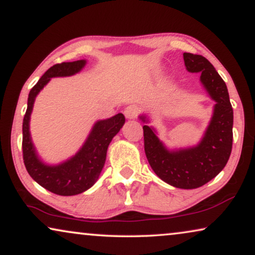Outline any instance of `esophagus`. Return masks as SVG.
Here are the masks:
<instances>
[{"label":"esophagus","instance_id":"esophagus-1","mask_svg":"<svg viewBox=\"0 0 255 255\" xmlns=\"http://www.w3.org/2000/svg\"><path fill=\"white\" fill-rule=\"evenodd\" d=\"M138 111V107L136 105H128L126 109H125L124 114L127 119H135V118L137 117Z\"/></svg>","mask_w":255,"mask_h":255}]
</instances>
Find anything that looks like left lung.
<instances>
[{"instance_id": "obj_1", "label": "left lung", "mask_w": 255, "mask_h": 255, "mask_svg": "<svg viewBox=\"0 0 255 255\" xmlns=\"http://www.w3.org/2000/svg\"><path fill=\"white\" fill-rule=\"evenodd\" d=\"M186 69L200 73V81L214 100L210 123L199 144L168 150L157 136L156 129L144 125V151L153 172L166 184L182 189L198 188L214 179L227 165L232 149V110L225 82L206 57L184 53ZM144 124L145 116H139Z\"/></svg>"}]
</instances>
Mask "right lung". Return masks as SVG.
Segmentation results:
<instances>
[{
	"mask_svg": "<svg viewBox=\"0 0 255 255\" xmlns=\"http://www.w3.org/2000/svg\"><path fill=\"white\" fill-rule=\"evenodd\" d=\"M85 64V60H77L74 62L57 63L49 68L28 93L27 110L23 120L21 146L24 164L28 174L41 187L62 196L81 194L95 185L105 164L107 148L125 124L123 113H118L110 119L97 121L82 148L63 163L48 165L39 158L30 132V118L35 97L51 78L73 76L80 73Z\"/></svg>",
	"mask_w": 255,
	"mask_h": 255,
	"instance_id": "1",
	"label": "right lung"
}]
</instances>
